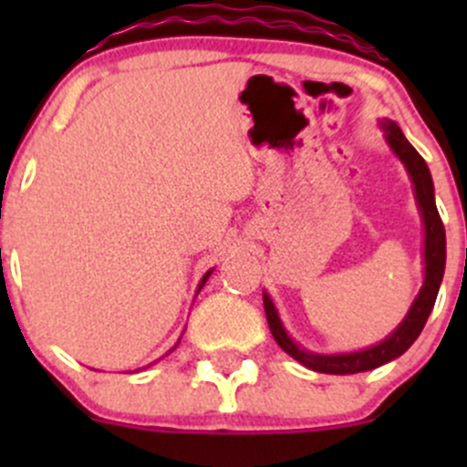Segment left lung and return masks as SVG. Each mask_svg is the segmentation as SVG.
Wrapping results in <instances>:
<instances>
[{
  "label": "left lung",
  "mask_w": 467,
  "mask_h": 467,
  "mask_svg": "<svg viewBox=\"0 0 467 467\" xmlns=\"http://www.w3.org/2000/svg\"><path fill=\"white\" fill-rule=\"evenodd\" d=\"M379 126L381 130H384L386 144L390 146L395 158H400V162L404 164V169H407L409 178H411L413 182V194H416L422 228H425V248H422V264H425V271L422 273H425V280H422L420 291H418V296L413 298L407 317L402 318V323H400L389 337L381 338L375 346L364 348V350L334 352V355H321V352H312L300 348L298 343L289 337L285 325H282L280 314H277L271 296L264 291V312H266L268 327H271L275 343L286 352V355L294 357L298 364H303L305 368L309 370H317V373H366V370L379 368V366L389 364V361L404 355V352L413 346V341L420 337L422 327H425L427 318H430L431 309H434L438 289H441L442 282V273H445V228H442V221L436 210L434 181H431L430 167H427L425 160L420 158V153L409 144V140L404 138V133L400 130V126L395 124V121L381 119Z\"/></svg>",
  "instance_id": "8db88e82"
}]
</instances>
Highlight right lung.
Instances as JSON below:
<instances>
[{"label": "right lung", "mask_w": 467, "mask_h": 467, "mask_svg": "<svg viewBox=\"0 0 467 467\" xmlns=\"http://www.w3.org/2000/svg\"><path fill=\"white\" fill-rule=\"evenodd\" d=\"M212 271H214V268H210V271H207V273H205V275H203V277H201V282H199V289H196V294H199V291H201V289H203V286H205V282H207V277H210V275H212ZM178 343H181V338H178ZM178 343H176V346H178ZM176 346H173V348H171V350H176ZM171 350H169V352H171Z\"/></svg>", "instance_id": "1"}]
</instances>
